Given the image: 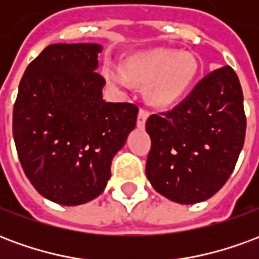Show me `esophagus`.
<instances>
[{
	"instance_id": "obj_1",
	"label": "esophagus",
	"mask_w": 259,
	"mask_h": 259,
	"mask_svg": "<svg viewBox=\"0 0 259 259\" xmlns=\"http://www.w3.org/2000/svg\"><path fill=\"white\" fill-rule=\"evenodd\" d=\"M147 119H148V112L144 111V109H140L139 111V116H137V127L139 129H143L146 126Z\"/></svg>"
}]
</instances>
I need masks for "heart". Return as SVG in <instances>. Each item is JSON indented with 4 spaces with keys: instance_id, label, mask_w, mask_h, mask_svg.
Returning a JSON list of instances; mask_svg holds the SVG:
<instances>
[{
    "instance_id": "b5f03b06",
    "label": "heart",
    "mask_w": 259,
    "mask_h": 259,
    "mask_svg": "<svg viewBox=\"0 0 259 259\" xmlns=\"http://www.w3.org/2000/svg\"><path fill=\"white\" fill-rule=\"evenodd\" d=\"M198 62L193 55L175 50L155 48L132 55L123 65L105 69V79L119 89L130 87V81L148 85V100L157 107L168 108L179 104L194 85Z\"/></svg>"
}]
</instances>
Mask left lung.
<instances>
[{
	"mask_svg": "<svg viewBox=\"0 0 259 259\" xmlns=\"http://www.w3.org/2000/svg\"><path fill=\"white\" fill-rule=\"evenodd\" d=\"M147 178L159 194L195 204L221 190L245 136L243 91L230 66L212 72L172 111L147 119Z\"/></svg>",
	"mask_w": 259,
	"mask_h": 259,
	"instance_id": "8db88e82",
	"label": "left lung"
}]
</instances>
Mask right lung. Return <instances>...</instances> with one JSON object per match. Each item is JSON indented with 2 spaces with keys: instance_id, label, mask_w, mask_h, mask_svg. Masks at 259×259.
<instances>
[{
  "instance_id": "obj_1",
  "label": "right lung",
  "mask_w": 259,
  "mask_h": 259,
  "mask_svg": "<svg viewBox=\"0 0 259 259\" xmlns=\"http://www.w3.org/2000/svg\"><path fill=\"white\" fill-rule=\"evenodd\" d=\"M96 42L48 46L25 70L14 105L22 168L47 200L73 206L105 190L139 108L102 98Z\"/></svg>"
}]
</instances>
